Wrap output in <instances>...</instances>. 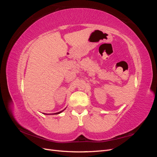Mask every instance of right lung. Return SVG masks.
<instances>
[{"mask_svg":"<svg viewBox=\"0 0 157 157\" xmlns=\"http://www.w3.org/2000/svg\"><path fill=\"white\" fill-rule=\"evenodd\" d=\"M65 109H63V111H59V112H58V113H52V114H46V113H44V114H45V115H58V114H59V113H62Z\"/></svg>","mask_w":157,"mask_h":157,"instance_id":"add662e5","label":"right lung"}]
</instances>
